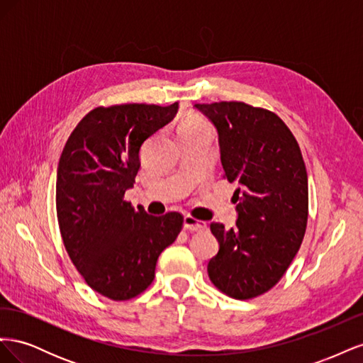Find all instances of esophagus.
Segmentation results:
<instances>
[{"instance_id":"obj_1","label":"esophagus","mask_w":363,"mask_h":363,"mask_svg":"<svg viewBox=\"0 0 363 363\" xmlns=\"http://www.w3.org/2000/svg\"><path fill=\"white\" fill-rule=\"evenodd\" d=\"M183 227L191 230V232H203V230L207 228V224L203 221H196V219L191 215H186L183 218Z\"/></svg>"}]
</instances>
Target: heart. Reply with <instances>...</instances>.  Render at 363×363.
I'll list each match as a JSON object with an SVG mask.
<instances>
[{
    "instance_id": "1",
    "label": "heart",
    "mask_w": 363,
    "mask_h": 363,
    "mask_svg": "<svg viewBox=\"0 0 363 363\" xmlns=\"http://www.w3.org/2000/svg\"><path fill=\"white\" fill-rule=\"evenodd\" d=\"M201 127H207V124L204 123L203 119H200V118H188V119H184V121H183V124H182L180 131H182V130L201 128Z\"/></svg>"
}]
</instances>
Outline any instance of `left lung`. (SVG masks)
I'll return each mask as SVG.
<instances>
[{"label": "left lung", "mask_w": 363, "mask_h": 363, "mask_svg": "<svg viewBox=\"0 0 363 363\" xmlns=\"http://www.w3.org/2000/svg\"><path fill=\"white\" fill-rule=\"evenodd\" d=\"M195 107L215 125L225 177L238 184L236 227L211 224L219 250L207 263L208 279L232 298H255L283 277L303 242L306 164L276 113L239 101Z\"/></svg>", "instance_id": "left-lung-1"}]
</instances>
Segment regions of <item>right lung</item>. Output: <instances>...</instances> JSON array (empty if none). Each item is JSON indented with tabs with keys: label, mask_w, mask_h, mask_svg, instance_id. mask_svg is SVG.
<instances>
[{
	"label": "right lung",
	"mask_w": 363,
	"mask_h": 363,
	"mask_svg": "<svg viewBox=\"0 0 363 363\" xmlns=\"http://www.w3.org/2000/svg\"><path fill=\"white\" fill-rule=\"evenodd\" d=\"M177 108V103L96 107L62 151L56 207L63 244L86 283L111 300L144 292L160 252L182 230L180 213L152 216L124 200L140 168L142 145Z\"/></svg>",
	"instance_id": "1"
}]
</instances>
